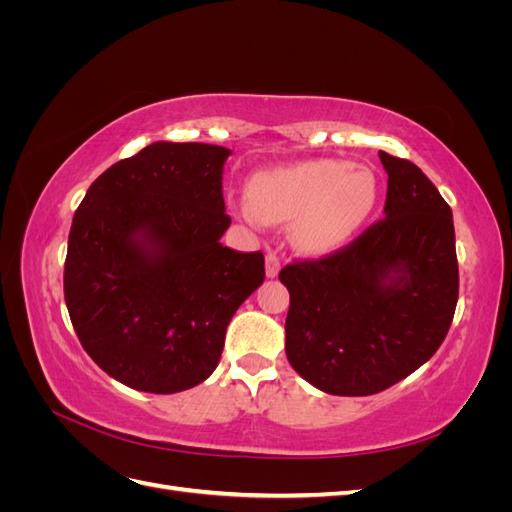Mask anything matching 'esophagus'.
I'll use <instances>...</instances> for the list:
<instances>
[{"label": "esophagus", "instance_id": "esophagus-1", "mask_svg": "<svg viewBox=\"0 0 512 512\" xmlns=\"http://www.w3.org/2000/svg\"><path fill=\"white\" fill-rule=\"evenodd\" d=\"M265 269H267V277H277L280 275V269H282V262H280V258H277L275 254H267V258H265Z\"/></svg>", "mask_w": 512, "mask_h": 512}]
</instances>
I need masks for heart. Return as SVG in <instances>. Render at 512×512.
I'll use <instances>...</instances> for the list:
<instances>
[{
  "label": "heart",
  "mask_w": 512,
  "mask_h": 512,
  "mask_svg": "<svg viewBox=\"0 0 512 512\" xmlns=\"http://www.w3.org/2000/svg\"><path fill=\"white\" fill-rule=\"evenodd\" d=\"M380 185L369 166L346 160H305L254 173L241 220L260 228L290 224V243L307 256L346 247L376 211Z\"/></svg>",
  "instance_id": "obj_1"
}]
</instances>
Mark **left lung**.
Instances as JSON below:
<instances>
[{"mask_svg":"<svg viewBox=\"0 0 512 512\" xmlns=\"http://www.w3.org/2000/svg\"><path fill=\"white\" fill-rule=\"evenodd\" d=\"M378 156L384 220L342 252L280 271L288 363L329 395L365 397L408 378L444 342L459 297L451 207L416 164Z\"/></svg>","mask_w":512,"mask_h":512,"instance_id":"left-lung-1","label":"left lung"}]
</instances>
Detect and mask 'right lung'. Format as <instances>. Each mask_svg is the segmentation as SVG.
Returning a JSON list of instances; mask_svg holds the SVG:
<instances>
[{
  "label": "right lung",
  "instance_id": "1",
  "mask_svg": "<svg viewBox=\"0 0 512 512\" xmlns=\"http://www.w3.org/2000/svg\"><path fill=\"white\" fill-rule=\"evenodd\" d=\"M230 153L151 143L106 168L74 213L64 269L72 327L130 389L170 395L205 382L232 316L265 282L260 252L220 243Z\"/></svg>",
  "mask_w": 512,
  "mask_h": 512
}]
</instances>
